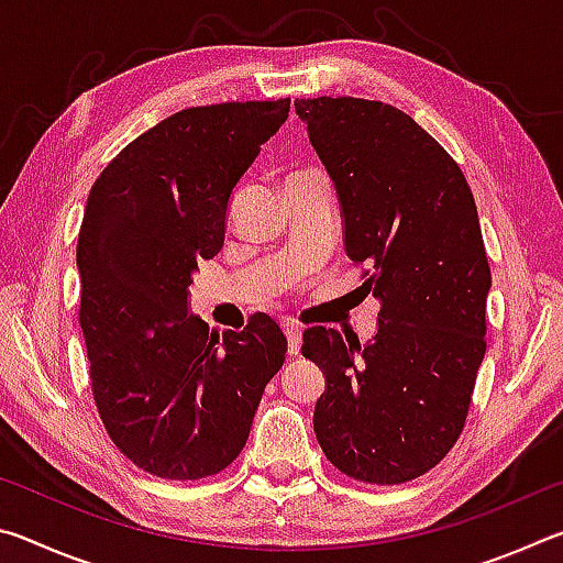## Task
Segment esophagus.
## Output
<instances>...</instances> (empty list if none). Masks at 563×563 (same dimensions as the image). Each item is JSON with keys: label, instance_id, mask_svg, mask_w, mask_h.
<instances>
[{"label": "esophagus", "instance_id": "obj_1", "mask_svg": "<svg viewBox=\"0 0 563 563\" xmlns=\"http://www.w3.org/2000/svg\"><path fill=\"white\" fill-rule=\"evenodd\" d=\"M283 330H285V338H288V352L290 355H298L300 345H302V332L295 328L292 322H285Z\"/></svg>", "mask_w": 563, "mask_h": 563}]
</instances>
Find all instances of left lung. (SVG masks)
Returning a JSON list of instances; mask_svg holds the SVG:
<instances>
[{
	"instance_id": "8db88e82",
	"label": "left lung",
	"mask_w": 563,
	"mask_h": 563,
	"mask_svg": "<svg viewBox=\"0 0 563 563\" xmlns=\"http://www.w3.org/2000/svg\"><path fill=\"white\" fill-rule=\"evenodd\" d=\"M335 184L345 253L379 300L362 342L308 328L302 355L325 375L312 427L328 460L367 484H402L460 440L487 350L492 273L462 168L383 101L295 99Z\"/></svg>"
}]
</instances>
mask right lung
<instances>
[{
  "mask_svg": "<svg viewBox=\"0 0 563 563\" xmlns=\"http://www.w3.org/2000/svg\"><path fill=\"white\" fill-rule=\"evenodd\" d=\"M288 111L290 99L178 111L131 141L87 198L76 265L93 402L121 454L161 479L225 470L285 362L273 318L218 335L188 312V285L223 247L233 188Z\"/></svg>",
  "mask_w": 563,
  "mask_h": 563,
  "instance_id": "add662e5",
  "label": "right lung"
}]
</instances>
